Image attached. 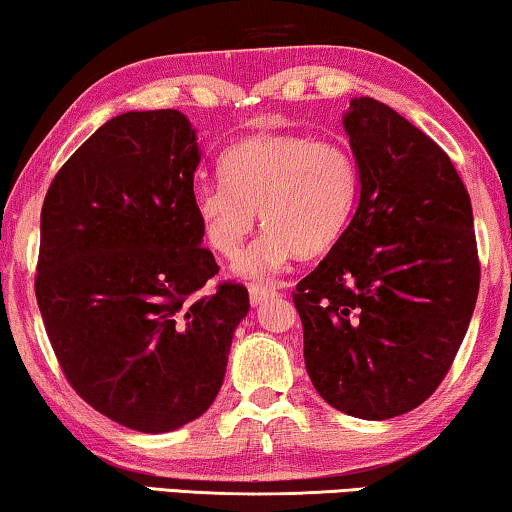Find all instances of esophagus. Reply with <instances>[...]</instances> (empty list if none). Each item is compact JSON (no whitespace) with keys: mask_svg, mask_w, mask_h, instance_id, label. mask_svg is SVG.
<instances>
[{"mask_svg":"<svg viewBox=\"0 0 512 512\" xmlns=\"http://www.w3.org/2000/svg\"><path fill=\"white\" fill-rule=\"evenodd\" d=\"M277 296V289H272V286H265V284H251L249 286V298L254 305H263L268 298H275Z\"/></svg>","mask_w":512,"mask_h":512,"instance_id":"obj_1","label":"esophagus"}]
</instances>
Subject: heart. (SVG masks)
I'll list each match as a JSON object with an SVG mask.
<instances>
[{
	"label": "heart",
	"mask_w": 512,
	"mask_h": 512,
	"mask_svg": "<svg viewBox=\"0 0 512 512\" xmlns=\"http://www.w3.org/2000/svg\"><path fill=\"white\" fill-rule=\"evenodd\" d=\"M221 179L195 191L207 242L235 258L261 212L265 233L235 270L265 279L293 256L324 254L345 233L359 200V167L345 146L305 135H254L221 158Z\"/></svg>",
	"instance_id": "1"
}]
</instances>
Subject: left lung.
Segmentation results:
<instances>
[{
  "label": "left lung",
  "mask_w": 512,
  "mask_h": 512,
  "mask_svg": "<svg viewBox=\"0 0 512 512\" xmlns=\"http://www.w3.org/2000/svg\"><path fill=\"white\" fill-rule=\"evenodd\" d=\"M342 125L359 202L293 303L319 396L380 422L422 405L450 370L478 300V244L464 181L429 135L373 97H354Z\"/></svg>",
  "instance_id": "1"
}]
</instances>
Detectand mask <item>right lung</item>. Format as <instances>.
I'll return each instance as SVG.
<instances>
[{
  "mask_svg": "<svg viewBox=\"0 0 512 512\" xmlns=\"http://www.w3.org/2000/svg\"><path fill=\"white\" fill-rule=\"evenodd\" d=\"M200 146L177 109L128 111L93 132L41 207L37 303L67 382L104 417L167 433L219 394L242 284L207 286L193 177Z\"/></svg>",
  "mask_w": 512,
  "mask_h": 512,
  "instance_id": "obj_1",
  "label": "right lung"
}]
</instances>
